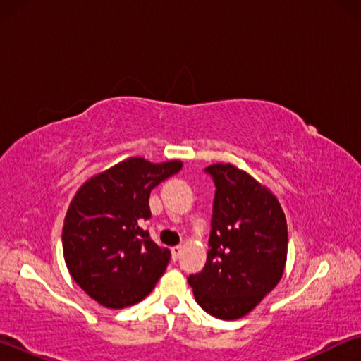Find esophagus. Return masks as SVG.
<instances>
[{
	"mask_svg": "<svg viewBox=\"0 0 361 361\" xmlns=\"http://www.w3.org/2000/svg\"><path fill=\"white\" fill-rule=\"evenodd\" d=\"M180 255H181V247H180V245L173 247V248H172V258H173V261L178 259Z\"/></svg>",
	"mask_w": 361,
	"mask_h": 361,
	"instance_id": "1",
	"label": "esophagus"
}]
</instances>
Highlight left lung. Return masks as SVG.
I'll return each instance as SVG.
<instances>
[{
	"label": "left lung",
	"mask_w": 361,
	"mask_h": 361,
	"mask_svg": "<svg viewBox=\"0 0 361 361\" xmlns=\"http://www.w3.org/2000/svg\"><path fill=\"white\" fill-rule=\"evenodd\" d=\"M215 180L209 255L202 272L188 279L197 304L221 320H237L282 279L288 253L286 218L271 189L235 167L212 164Z\"/></svg>",
	"instance_id": "8db88e82"
}]
</instances>
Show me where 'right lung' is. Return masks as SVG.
<instances>
[{"label":"right lung","mask_w":361,"mask_h":361,"mask_svg":"<svg viewBox=\"0 0 361 361\" xmlns=\"http://www.w3.org/2000/svg\"><path fill=\"white\" fill-rule=\"evenodd\" d=\"M181 161L127 157L82 183L63 221V258L73 280L103 307L142 301L166 272L170 252L140 228L151 216L149 194Z\"/></svg>","instance_id":"obj_1"}]
</instances>
